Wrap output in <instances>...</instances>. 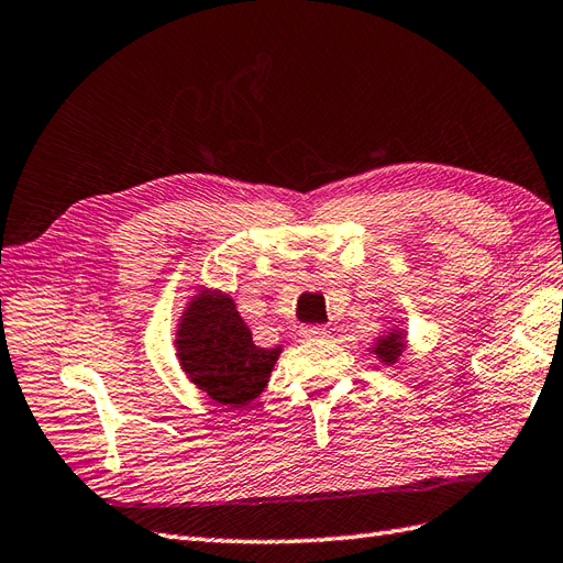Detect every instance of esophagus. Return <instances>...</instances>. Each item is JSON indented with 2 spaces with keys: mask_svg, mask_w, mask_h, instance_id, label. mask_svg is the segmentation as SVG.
Wrapping results in <instances>:
<instances>
[{
  "mask_svg": "<svg viewBox=\"0 0 563 563\" xmlns=\"http://www.w3.org/2000/svg\"><path fill=\"white\" fill-rule=\"evenodd\" d=\"M327 334V329L322 324H303L298 329V336L303 341H312V339H320Z\"/></svg>",
  "mask_w": 563,
  "mask_h": 563,
  "instance_id": "34e87169",
  "label": "esophagus"
}]
</instances>
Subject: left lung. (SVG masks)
Returning <instances> with one entry per match:
<instances>
[{
	"label": "left lung",
	"mask_w": 563,
	"mask_h": 563,
	"mask_svg": "<svg viewBox=\"0 0 563 563\" xmlns=\"http://www.w3.org/2000/svg\"><path fill=\"white\" fill-rule=\"evenodd\" d=\"M404 349H406L404 334L401 332H389L387 336L377 339L375 353H377V358H382L385 363H396V361H399V355H401Z\"/></svg>",
	"instance_id": "left-lung-1"
}]
</instances>
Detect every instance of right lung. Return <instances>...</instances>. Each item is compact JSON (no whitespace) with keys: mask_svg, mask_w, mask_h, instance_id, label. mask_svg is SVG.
Segmentation results:
<instances>
[{"mask_svg":"<svg viewBox=\"0 0 563 563\" xmlns=\"http://www.w3.org/2000/svg\"><path fill=\"white\" fill-rule=\"evenodd\" d=\"M176 351L190 382L229 408L249 406L263 394L282 349L253 344L236 303L229 296L202 291L184 312Z\"/></svg>","mask_w":563,"mask_h":563,"instance_id":"1","label":"right lung"}]
</instances>
